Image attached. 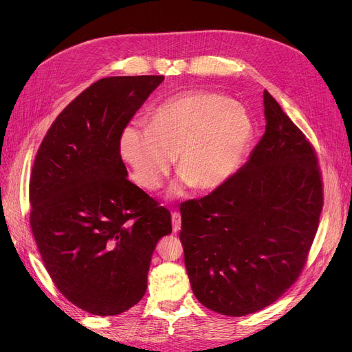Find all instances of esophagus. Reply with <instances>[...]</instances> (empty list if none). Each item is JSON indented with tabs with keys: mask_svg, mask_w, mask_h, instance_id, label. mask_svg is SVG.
<instances>
[{
	"mask_svg": "<svg viewBox=\"0 0 352 352\" xmlns=\"http://www.w3.org/2000/svg\"><path fill=\"white\" fill-rule=\"evenodd\" d=\"M171 218H173V230L174 232H177L181 228V214L178 211H174L171 214Z\"/></svg>",
	"mask_w": 352,
	"mask_h": 352,
	"instance_id": "1",
	"label": "esophagus"
}]
</instances>
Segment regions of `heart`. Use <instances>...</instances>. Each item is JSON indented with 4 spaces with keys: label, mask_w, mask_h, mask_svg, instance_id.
Wrapping results in <instances>:
<instances>
[{
    "label": "heart",
    "mask_w": 352,
    "mask_h": 352,
    "mask_svg": "<svg viewBox=\"0 0 352 352\" xmlns=\"http://www.w3.org/2000/svg\"><path fill=\"white\" fill-rule=\"evenodd\" d=\"M252 137L254 122L243 105L217 92L190 91L162 102L148 126H125L120 151L148 191L162 187L174 157L184 184L214 191L235 173Z\"/></svg>",
    "instance_id": "obj_1"
}]
</instances>
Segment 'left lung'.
<instances>
[{"instance_id":"left-lung-1","label":"left lung","mask_w":352,"mask_h":352,"mask_svg":"<svg viewBox=\"0 0 352 352\" xmlns=\"http://www.w3.org/2000/svg\"><path fill=\"white\" fill-rule=\"evenodd\" d=\"M265 134L224 186L179 206V239L197 300L243 317L278 300L305 267L324 206L318 157L264 91Z\"/></svg>"}]
</instances>
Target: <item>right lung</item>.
<instances>
[{"instance_id":"right-lung-1","label":"right lung","mask_w":352,"mask_h":352,"mask_svg":"<svg viewBox=\"0 0 352 352\" xmlns=\"http://www.w3.org/2000/svg\"><path fill=\"white\" fill-rule=\"evenodd\" d=\"M162 76L107 77L55 118L30 178V226L54 285L108 317L134 307L171 212L126 178L120 140Z\"/></svg>"}]
</instances>
